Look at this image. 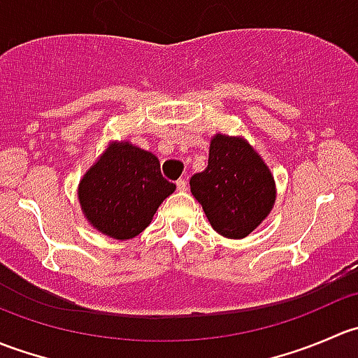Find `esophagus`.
<instances>
[{
  "instance_id": "34e87169",
  "label": "esophagus",
  "mask_w": 358,
  "mask_h": 358,
  "mask_svg": "<svg viewBox=\"0 0 358 358\" xmlns=\"http://www.w3.org/2000/svg\"><path fill=\"white\" fill-rule=\"evenodd\" d=\"M176 189H178L180 192H185V190H187V180H178V182H176Z\"/></svg>"
}]
</instances>
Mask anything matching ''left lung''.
Segmentation results:
<instances>
[{"label":"left lung","instance_id":"8db88e82","mask_svg":"<svg viewBox=\"0 0 358 358\" xmlns=\"http://www.w3.org/2000/svg\"><path fill=\"white\" fill-rule=\"evenodd\" d=\"M192 196L213 230L227 239H244L273 209L272 171L244 136L216 133L209 143L208 168L190 178Z\"/></svg>","mask_w":358,"mask_h":358}]
</instances>
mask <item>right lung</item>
Here are the masks:
<instances>
[{
	"instance_id": "add662e5",
	"label": "right lung",
	"mask_w": 358,
	"mask_h": 358,
	"mask_svg": "<svg viewBox=\"0 0 358 358\" xmlns=\"http://www.w3.org/2000/svg\"><path fill=\"white\" fill-rule=\"evenodd\" d=\"M176 185L162 178L159 159L128 140H112L86 169L78 199L86 222L103 236L128 241L142 234Z\"/></svg>"
}]
</instances>
